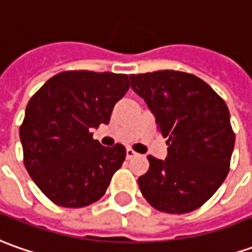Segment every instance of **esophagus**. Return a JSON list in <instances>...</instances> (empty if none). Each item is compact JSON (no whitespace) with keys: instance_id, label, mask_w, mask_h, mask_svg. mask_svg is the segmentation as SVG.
<instances>
[{"instance_id":"obj_1","label":"esophagus","mask_w":252,"mask_h":252,"mask_svg":"<svg viewBox=\"0 0 252 252\" xmlns=\"http://www.w3.org/2000/svg\"><path fill=\"white\" fill-rule=\"evenodd\" d=\"M135 156H136V153L133 152L132 149H129V148L126 149V160H131V158H133Z\"/></svg>"}]
</instances>
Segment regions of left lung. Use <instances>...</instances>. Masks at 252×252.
Segmentation results:
<instances>
[{
    "label": "left lung",
    "instance_id": "1",
    "mask_svg": "<svg viewBox=\"0 0 252 252\" xmlns=\"http://www.w3.org/2000/svg\"><path fill=\"white\" fill-rule=\"evenodd\" d=\"M129 78L168 145L165 160L148 156V172L138 178L143 197L167 214L197 210L229 174L234 132L225 100L201 78L184 71L160 70Z\"/></svg>",
    "mask_w": 252,
    "mask_h": 252
}]
</instances>
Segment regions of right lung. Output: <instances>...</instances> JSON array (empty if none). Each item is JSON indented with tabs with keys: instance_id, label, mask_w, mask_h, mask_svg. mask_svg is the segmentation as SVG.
Returning a JSON list of instances; mask_svg holds the SVG:
<instances>
[{
	"instance_id": "1",
	"label": "right lung",
	"mask_w": 252,
	"mask_h": 252,
	"mask_svg": "<svg viewBox=\"0 0 252 252\" xmlns=\"http://www.w3.org/2000/svg\"><path fill=\"white\" fill-rule=\"evenodd\" d=\"M129 77L68 70L51 77L26 107L20 126L23 162L34 184L52 203L81 208L103 196L126 160V148H104L92 128L109 124Z\"/></svg>"
}]
</instances>
